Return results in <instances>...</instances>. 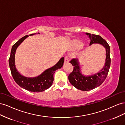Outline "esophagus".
I'll use <instances>...</instances> for the list:
<instances>
[{
  "label": "esophagus",
  "mask_w": 125,
  "mask_h": 125,
  "mask_svg": "<svg viewBox=\"0 0 125 125\" xmlns=\"http://www.w3.org/2000/svg\"><path fill=\"white\" fill-rule=\"evenodd\" d=\"M69 63V59L67 56H66L65 57V63Z\"/></svg>",
  "instance_id": "obj_1"
}]
</instances>
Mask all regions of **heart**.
Returning <instances> with one entry per match:
<instances>
[{"label": "heart", "instance_id": "b5f03b06", "mask_svg": "<svg viewBox=\"0 0 125 125\" xmlns=\"http://www.w3.org/2000/svg\"><path fill=\"white\" fill-rule=\"evenodd\" d=\"M83 46V43L82 42L77 40H73L71 42L70 44L71 48L73 50H79Z\"/></svg>", "mask_w": 125, "mask_h": 125}]
</instances>
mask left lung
I'll return each mask as SVG.
<instances>
[{
  "label": "left lung",
  "instance_id": "obj_1",
  "mask_svg": "<svg viewBox=\"0 0 125 125\" xmlns=\"http://www.w3.org/2000/svg\"><path fill=\"white\" fill-rule=\"evenodd\" d=\"M86 34L90 39V45L99 44L105 48L106 57L103 68L97 73L91 75H84L82 73L78 59L73 58L70 62L73 66V70L68 76L69 82L75 88L85 91L95 89L102 84L107 77L111 65L110 47L107 42L100 35L88 33H86Z\"/></svg>",
  "mask_w": 125,
  "mask_h": 125
}]
</instances>
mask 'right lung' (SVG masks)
<instances>
[{"instance_id":"add662e5","label":"right lung","mask_w":125,"mask_h":125,"mask_svg":"<svg viewBox=\"0 0 125 125\" xmlns=\"http://www.w3.org/2000/svg\"><path fill=\"white\" fill-rule=\"evenodd\" d=\"M36 33L29 35L32 36ZM38 34H40L38 33ZM29 35L22 37L12 47L10 56L9 59V67L11 74L17 83L29 91L33 92H41L47 90L52 86L54 81V74L56 70L59 69L62 67L64 62V58H60L59 62L55 65L45 70L43 73L35 77H26L21 75L17 70L15 65V54L17 48L27 38Z\"/></svg>"}]
</instances>
